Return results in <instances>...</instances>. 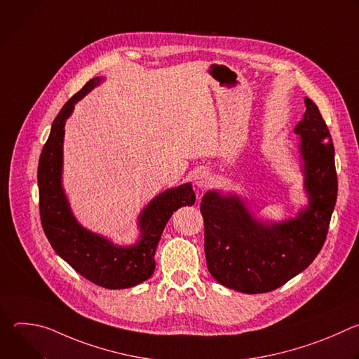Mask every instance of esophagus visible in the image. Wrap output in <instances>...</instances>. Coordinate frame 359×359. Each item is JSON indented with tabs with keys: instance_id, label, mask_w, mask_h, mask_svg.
Instances as JSON below:
<instances>
[{
	"instance_id": "esophagus-1",
	"label": "esophagus",
	"mask_w": 359,
	"mask_h": 359,
	"mask_svg": "<svg viewBox=\"0 0 359 359\" xmlns=\"http://www.w3.org/2000/svg\"><path fill=\"white\" fill-rule=\"evenodd\" d=\"M212 184V176L208 170H198L194 175V186L200 190L208 189Z\"/></svg>"
}]
</instances>
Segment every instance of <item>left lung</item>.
Here are the masks:
<instances>
[{
    "label": "left lung",
    "instance_id": "left-lung-1",
    "mask_svg": "<svg viewBox=\"0 0 359 359\" xmlns=\"http://www.w3.org/2000/svg\"><path fill=\"white\" fill-rule=\"evenodd\" d=\"M294 132L299 135L305 206L294 219L263 223L236 194L208 191L200 203L208 269L222 285L245 294L273 291L309 267L321 251L335 208L334 144L318 107L309 97Z\"/></svg>",
    "mask_w": 359,
    "mask_h": 359
}]
</instances>
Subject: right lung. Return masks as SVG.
Listing matches in <instances>:
<instances>
[{"mask_svg": "<svg viewBox=\"0 0 359 359\" xmlns=\"http://www.w3.org/2000/svg\"><path fill=\"white\" fill-rule=\"evenodd\" d=\"M102 78H93L57 115L42 147L38 165L39 215L42 229L55 252L90 283L109 290L137 285L155 271V252L173 212L196 201L190 183L169 189L153 198L139 216L140 238L133 245H115L83 229L74 217L62 189V147L65 122L74 107Z\"/></svg>", "mask_w": 359, "mask_h": 359, "instance_id": "1", "label": "right lung"}]
</instances>
